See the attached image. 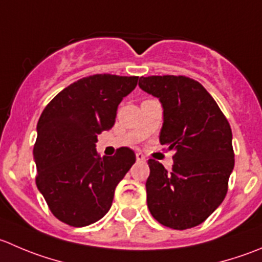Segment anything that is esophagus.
Listing matches in <instances>:
<instances>
[{"label": "esophagus", "instance_id": "obj_1", "mask_svg": "<svg viewBox=\"0 0 262 262\" xmlns=\"http://www.w3.org/2000/svg\"><path fill=\"white\" fill-rule=\"evenodd\" d=\"M136 159H137V161H141V162L146 161V156H144V155L142 154V152H137V154H136Z\"/></svg>", "mask_w": 262, "mask_h": 262}]
</instances>
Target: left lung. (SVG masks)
<instances>
[{"label":"left lung","mask_w":262,"mask_h":262,"mask_svg":"<svg viewBox=\"0 0 262 262\" xmlns=\"http://www.w3.org/2000/svg\"><path fill=\"white\" fill-rule=\"evenodd\" d=\"M138 85L161 102L160 143L175 151L170 171L156 160H148L149 212L171 229L200 225L227 195L234 167L229 123L197 80L183 75H154L139 78Z\"/></svg>","instance_id":"left-lung-1"}]
</instances>
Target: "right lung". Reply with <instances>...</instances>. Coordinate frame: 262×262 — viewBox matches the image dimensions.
I'll return each mask as SVG.
<instances>
[{
	"label": "right lung",
	"mask_w": 262,
	"mask_h": 262,
	"mask_svg": "<svg viewBox=\"0 0 262 262\" xmlns=\"http://www.w3.org/2000/svg\"><path fill=\"white\" fill-rule=\"evenodd\" d=\"M137 82L138 77L91 75L61 91L43 110L33 149L35 183L60 222L85 227L110 210L136 155L121 147L114 156L101 157L97 134L113 128L119 103Z\"/></svg>",
	"instance_id": "add662e5"
}]
</instances>
